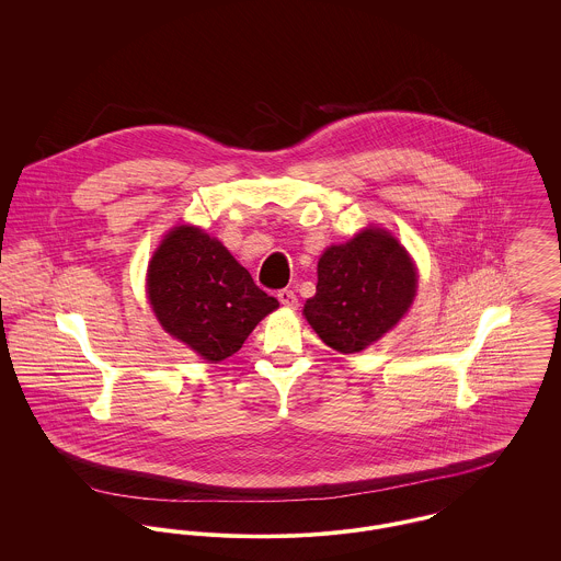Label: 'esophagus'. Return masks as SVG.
Segmentation results:
<instances>
[{
  "mask_svg": "<svg viewBox=\"0 0 561 561\" xmlns=\"http://www.w3.org/2000/svg\"><path fill=\"white\" fill-rule=\"evenodd\" d=\"M278 300H280V305L287 307V309H296V307H298V296H296L291 289H280V291H278Z\"/></svg>",
  "mask_w": 561,
  "mask_h": 561,
  "instance_id": "1",
  "label": "esophagus"
}]
</instances>
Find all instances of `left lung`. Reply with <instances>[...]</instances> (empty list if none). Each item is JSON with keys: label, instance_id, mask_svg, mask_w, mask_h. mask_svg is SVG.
<instances>
[{"label": "left lung", "instance_id": "8db88e82", "mask_svg": "<svg viewBox=\"0 0 561 561\" xmlns=\"http://www.w3.org/2000/svg\"><path fill=\"white\" fill-rule=\"evenodd\" d=\"M416 291V270L396 238L367 229L321 254L318 291L305 316L321 341L354 354L403 318Z\"/></svg>", "mask_w": 561, "mask_h": 561}]
</instances>
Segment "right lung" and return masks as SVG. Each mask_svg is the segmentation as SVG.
Returning a JSON list of instances; mask_svg holds the SVG:
<instances>
[{"label":"right lung","instance_id":"obj_1","mask_svg":"<svg viewBox=\"0 0 561 561\" xmlns=\"http://www.w3.org/2000/svg\"><path fill=\"white\" fill-rule=\"evenodd\" d=\"M147 287L161 325L211 363L233 356L278 309L220 241L194 227H176L161 241Z\"/></svg>","mask_w":561,"mask_h":561}]
</instances>
